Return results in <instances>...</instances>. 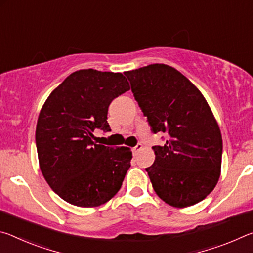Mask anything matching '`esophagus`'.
Listing matches in <instances>:
<instances>
[{
    "instance_id": "obj_1",
    "label": "esophagus",
    "mask_w": 253,
    "mask_h": 253,
    "mask_svg": "<svg viewBox=\"0 0 253 253\" xmlns=\"http://www.w3.org/2000/svg\"><path fill=\"white\" fill-rule=\"evenodd\" d=\"M142 148H143V145L142 144H137L136 146L132 148V153H134V155H137L139 151H142Z\"/></svg>"
}]
</instances>
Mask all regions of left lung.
<instances>
[{
    "label": "left lung",
    "instance_id": "8db88e82",
    "mask_svg": "<svg viewBox=\"0 0 253 253\" xmlns=\"http://www.w3.org/2000/svg\"><path fill=\"white\" fill-rule=\"evenodd\" d=\"M131 91L152 131L165 132L164 146H153L146 169L156 194L175 208L201 202L219 181L222 136L202 93L175 68L154 63L126 71Z\"/></svg>",
    "mask_w": 253,
    "mask_h": 253
}]
</instances>
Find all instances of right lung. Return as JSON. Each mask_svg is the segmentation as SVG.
<instances>
[{
    "instance_id": "obj_1",
    "label": "right lung",
    "mask_w": 253,
    "mask_h": 253,
    "mask_svg": "<svg viewBox=\"0 0 253 253\" xmlns=\"http://www.w3.org/2000/svg\"><path fill=\"white\" fill-rule=\"evenodd\" d=\"M129 89L121 72L83 69L68 76L42 106L36 129L40 169L66 202L99 207L121 188L130 148L97 144L93 131H110V102Z\"/></svg>"
}]
</instances>
